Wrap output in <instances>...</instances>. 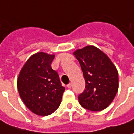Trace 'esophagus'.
<instances>
[{
    "label": "esophagus",
    "mask_w": 134,
    "mask_h": 134,
    "mask_svg": "<svg viewBox=\"0 0 134 134\" xmlns=\"http://www.w3.org/2000/svg\"><path fill=\"white\" fill-rule=\"evenodd\" d=\"M67 87H68V88H71V83H69V84L67 85Z\"/></svg>",
    "instance_id": "esophagus-1"
}]
</instances>
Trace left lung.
<instances>
[{
  "label": "left lung",
  "instance_id": "1",
  "mask_svg": "<svg viewBox=\"0 0 134 134\" xmlns=\"http://www.w3.org/2000/svg\"><path fill=\"white\" fill-rule=\"evenodd\" d=\"M73 54L79 61L83 73L86 86L78 100L89 110H104L113 100L119 88V77L116 66L100 49L88 45Z\"/></svg>",
  "mask_w": 134,
  "mask_h": 134
}]
</instances>
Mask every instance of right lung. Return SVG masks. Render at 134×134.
<instances>
[{
	"instance_id": "1",
	"label": "right lung",
	"mask_w": 134,
	"mask_h": 134,
	"mask_svg": "<svg viewBox=\"0 0 134 134\" xmlns=\"http://www.w3.org/2000/svg\"><path fill=\"white\" fill-rule=\"evenodd\" d=\"M54 55L39 52L24 65L17 80L24 104L38 116H48L61 104L65 91L57 72L51 68Z\"/></svg>"
}]
</instances>
